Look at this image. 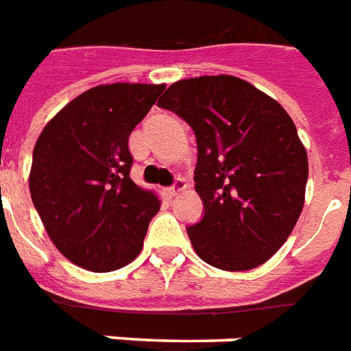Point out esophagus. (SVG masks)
Returning <instances> with one entry per match:
<instances>
[{
	"label": "esophagus",
	"instance_id": "esophagus-1",
	"mask_svg": "<svg viewBox=\"0 0 351 351\" xmlns=\"http://www.w3.org/2000/svg\"><path fill=\"white\" fill-rule=\"evenodd\" d=\"M186 188H188V184L184 182L182 178H178V180H176V182H175V186H171V188L165 189V197H169V199H173V197L180 195V193H182V191Z\"/></svg>",
	"mask_w": 351,
	"mask_h": 351
}]
</instances>
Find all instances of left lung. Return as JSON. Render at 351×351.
Masks as SVG:
<instances>
[{
    "label": "left lung",
    "mask_w": 351,
    "mask_h": 351,
    "mask_svg": "<svg viewBox=\"0 0 351 351\" xmlns=\"http://www.w3.org/2000/svg\"><path fill=\"white\" fill-rule=\"evenodd\" d=\"M193 128L204 215L188 236L225 271L258 268L292 234L305 202L307 150L281 104L236 76L180 80L158 100Z\"/></svg>",
    "instance_id": "obj_1"
}]
</instances>
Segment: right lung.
I'll use <instances>...</instances> for the list:
<instances>
[{
	"label": "right lung",
	"mask_w": 351,
	"mask_h": 351,
	"mask_svg": "<svg viewBox=\"0 0 351 351\" xmlns=\"http://www.w3.org/2000/svg\"><path fill=\"white\" fill-rule=\"evenodd\" d=\"M165 85H96L64 106L40 132L29 191L46 232L61 255L104 274L141 253L154 191L130 178L128 137Z\"/></svg>",
	"instance_id": "right-lung-1"
}]
</instances>
